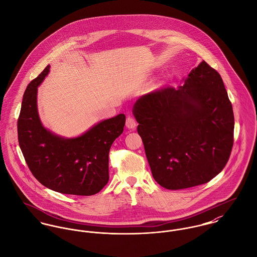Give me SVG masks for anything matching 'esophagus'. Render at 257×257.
<instances>
[{"label":"esophagus","instance_id":"esophagus-1","mask_svg":"<svg viewBox=\"0 0 257 257\" xmlns=\"http://www.w3.org/2000/svg\"><path fill=\"white\" fill-rule=\"evenodd\" d=\"M125 125L127 128H135L136 125H137V121L135 119V117L133 116H127L126 117V122H125Z\"/></svg>","mask_w":257,"mask_h":257}]
</instances>
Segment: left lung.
<instances>
[{
  "label": "left lung",
  "instance_id": "left-lung-1",
  "mask_svg": "<svg viewBox=\"0 0 257 257\" xmlns=\"http://www.w3.org/2000/svg\"><path fill=\"white\" fill-rule=\"evenodd\" d=\"M133 112L153 178L161 187L206 184L229 161L233 107L221 75L205 61L179 89L165 87L146 94Z\"/></svg>",
  "mask_w": 257,
  "mask_h": 257
}]
</instances>
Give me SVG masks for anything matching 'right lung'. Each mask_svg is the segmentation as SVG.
<instances>
[{"label": "right lung", "mask_w": 257, "mask_h": 257, "mask_svg": "<svg viewBox=\"0 0 257 257\" xmlns=\"http://www.w3.org/2000/svg\"><path fill=\"white\" fill-rule=\"evenodd\" d=\"M50 66L30 81L18 118L19 143L25 162L43 186L66 194L93 195L109 181V152L122 132L125 116L105 119L76 139H63L42 125L37 87Z\"/></svg>", "instance_id": "add662e5"}]
</instances>
